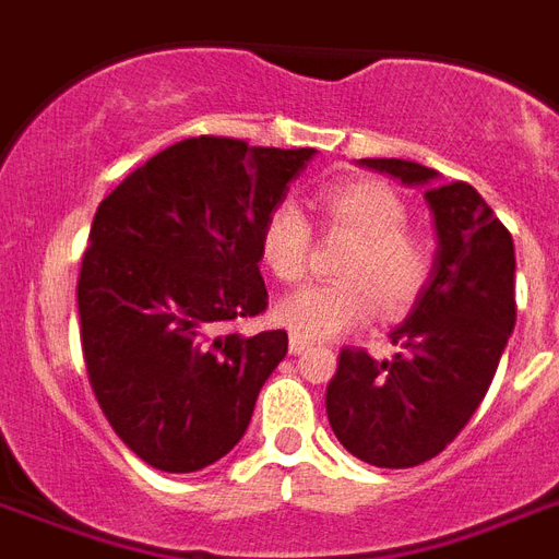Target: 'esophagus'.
Returning <instances> with one entry per match:
<instances>
[{
    "instance_id": "esophagus-1",
    "label": "esophagus",
    "mask_w": 559,
    "mask_h": 559,
    "mask_svg": "<svg viewBox=\"0 0 559 559\" xmlns=\"http://www.w3.org/2000/svg\"><path fill=\"white\" fill-rule=\"evenodd\" d=\"M307 348H310V342L301 336H289V354H305Z\"/></svg>"
}]
</instances>
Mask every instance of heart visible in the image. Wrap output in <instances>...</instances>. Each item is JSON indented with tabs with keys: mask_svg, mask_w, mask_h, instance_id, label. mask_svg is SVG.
I'll return each mask as SVG.
<instances>
[{
	"mask_svg": "<svg viewBox=\"0 0 559 559\" xmlns=\"http://www.w3.org/2000/svg\"><path fill=\"white\" fill-rule=\"evenodd\" d=\"M319 214L331 231L350 237L336 284H310L275 307L293 336L324 342L371 322L377 310L406 313L432 275V246L406 228V205L385 182L348 179L319 193ZM310 226L296 205H275L261 228V258L284 284L305 275Z\"/></svg>",
	"mask_w": 559,
	"mask_h": 559,
	"instance_id": "b5f03b06",
	"label": "heart"
}]
</instances>
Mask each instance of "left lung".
<instances>
[{
	"label": "left lung",
	"instance_id": "1",
	"mask_svg": "<svg viewBox=\"0 0 559 559\" xmlns=\"http://www.w3.org/2000/svg\"><path fill=\"white\" fill-rule=\"evenodd\" d=\"M424 188L432 211V275L406 322L389 333L400 354L342 348L328 385V420L350 455L373 467H417L447 450L485 400L516 324L511 231L467 182L406 159H359Z\"/></svg>",
	"mask_w": 559,
	"mask_h": 559
}]
</instances>
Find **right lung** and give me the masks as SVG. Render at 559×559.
<instances>
[{
    "instance_id": "right-lung-1",
    "label": "right lung",
    "mask_w": 559,
    "mask_h": 559,
    "mask_svg": "<svg viewBox=\"0 0 559 559\" xmlns=\"http://www.w3.org/2000/svg\"><path fill=\"white\" fill-rule=\"evenodd\" d=\"M313 147L200 135L165 147L100 202L78 278L92 391L151 467L197 473L243 438L287 333H219L266 310L261 228Z\"/></svg>"
}]
</instances>
